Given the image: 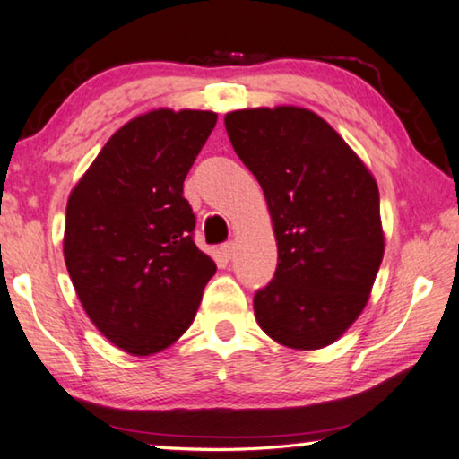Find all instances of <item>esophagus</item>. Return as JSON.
Listing matches in <instances>:
<instances>
[{
	"label": "esophagus",
	"mask_w": 459,
	"mask_h": 459,
	"mask_svg": "<svg viewBox=\"0 0 459 459\" xmlns=\"http://www.w3.org/2000/svg\"><path fill=\"white\" fill-rule=\"evenodd\" d=\"M221 251H222V255L227 257V259H230V255H232V251H235V243L232 241H229V243H222V247H221Z\"/></svg>",
	"instance_id": "1"
}]
</instances>
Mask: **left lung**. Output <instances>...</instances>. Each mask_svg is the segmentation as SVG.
Instances as JSON below:
<instances>
[{
    "label": "left lung",
    "instance_id": "left-lung-1",
    "mask_svg": "<svg viewBox=\"0 0 459 459\" xmlns=\"http://www.w3.org/2000/svg\"><path fill=\"white\" fill-rule=\"evenodd\" d=\"M224 126L264 189L278 243L273 278L253 297L257 324L289 348L332 344L365 309L383 259L377 183L307 108H245Z\"/></svg>",
    "mask_w": 459,
    "mask_h": 459
}]
</instances>
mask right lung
Listing matches in <instances>:
<instances>
[{
    "label": "right lung",
    "mask_w": 459,
    "mask_h": 459,
    "mask_svg": "<svg viewBox=\"0 0 459 459\" xmlns=\"http://www.w3.org/2000/svg\"><path fill=\"white\" fill-rule=\"evenodd\" d=\"M212 111L146 113L123 126L74 187L64 255L92 324L148 357L191 325L216 264L194 243L183 181L216 126Z\"/></svg>",
    "instance_id": "1"
}]
</instances>
